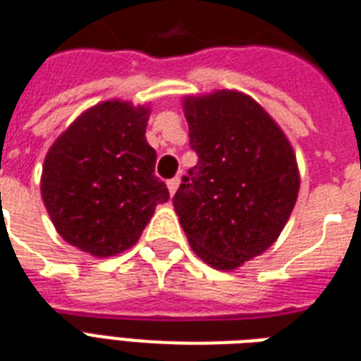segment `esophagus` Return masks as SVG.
<instances>
[{
	"label": "esophagus",
	"mask_w": 361,
	"mask_h": 361,
	"mask_svg": "<svg viewBox=\"0 0 361 361\" xmlns=\"http://www.w3.org/2000/svg\"><path fill=\"white\" fill-rule=\"evenodd\" d=\"M180 188V178H173V180L168 181V191H170V195H173L176 191Z\"/></svg>",
	"instance_id": "esophagus-1"
}]
</instances>
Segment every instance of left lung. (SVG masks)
<instances>
[{
    "mask_svg": "<svg viewBox=\"0 0 361 361\" xmlns=\"http://www.w3.org/2000/svg\"><path fill=\"white\" fill-rule=\"evenodd\" d=\"M199 162L173 195L191 250L234 271L279 240L300 191L295 152L265 108L240 90L183 96Z\"/></svg>",
    "mask_w": 361,
    "mask_h": 361,
    "instance_id": "left-lung-1",
    "label": "left lung"
}]
</instances>
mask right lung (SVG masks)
Segmentation results:
<instances>
[{"instance_id":"right-lung-1","label":"right lung","mask_w":361,"mask_h":361,"mask_svg":"<svg viewBox=\"0 0 361 361\" xmlns=\"http://www.w3.org/2000/svg\"><path fill=\"white\" fill-rule=\"evenodd\" d=\"M149 106L106 100L85 110L44 158L40 191L58 234L92 257L133 247L170 199L147 142Z\"/></svg>"}]
</instances>
